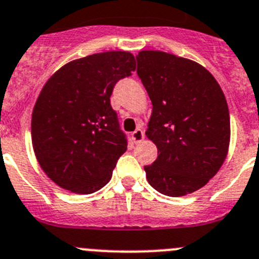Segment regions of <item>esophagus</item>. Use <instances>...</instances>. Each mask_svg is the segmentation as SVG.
Here are the masks:
<instances>
[{"instance_id": "1", "label": "esophagus", "mask_w": 259, "mask_h": 259, "mask_svg": "<svg viewBox=\"0 0 259 259\" xmlns=\"http://www.w3.org/2000/svg\"><path fill=\"white\" fill-rule=\"evenodd\" d=\"M132 140H134L135 144H139V142L144 140V131H142L141 128H137L136 131L132 134Z\"/></svg>"}]
</instances>
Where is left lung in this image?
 Returning <instances> with one entry per match:
<instances>
[{
  "label": "left lung",
  "instance_id": "8db88e82",
  "mask_svg": "<svg viewBox=\"0 0 259 259\" xmlns=\"http://www.w3.org/2000/svg\"><path fill=\"white\" fill-rule=\"evenodd\" d=\"M137 74L153 104L145 135L158 158L145 165L146 180L163 195L184 196L207 185L230 146L226 97L203 65L168 52L144 50Z\"/></svg>",
  "mask_w": 259,
  "mask_h": 259
}]
</instances>
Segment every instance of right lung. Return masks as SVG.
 <instances>
[{
    "label": "right lung",
    "instance_id": "right-lung-1",
    "mask_svg": "<svg viewBox=\"0 0 259 259\" xmlns=\"http://www.w3.org/2000/svg\"><path fill=\"white\" fill-rule=\"evenodd\" d=\"M135 69L131 52H99L66 63L45 83L33 108L32 145L44 172L61 189L92 194L110 181L127 150L110 96Z\"/></svg>",
    "mask_w": 259,
    "mask_h": 259
}]
</instances>
